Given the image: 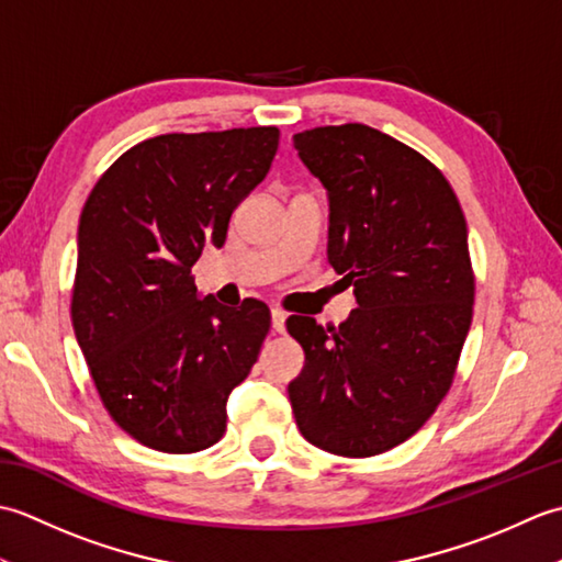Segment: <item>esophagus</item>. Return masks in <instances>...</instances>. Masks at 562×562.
<instances>
[{
  "label": "esophagus",
  "instance_id": "34e87169",
  "mask_svg": "<svg viewBox=\"0 0 562 562\" xmlns=\"http://www.w3.org/2000/svg\"><path fill=\"white\" fill-rule=\"evenodd\" d=\"M270 318H272V330L282 333V330H284V321H288V316H284L282 308L272 306V308H270Z\"/></svg>",
  "mask_w": 562,
  "mask_h": 562
}]
</instances>
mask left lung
Wrapping results in <instances>:
<instances>
[{
  "label": "left lung",
  "mask_w": 562,
  "mask_h": 562,
  "mask_svg": "<svg viewBox=\"0 0 562 562\" xmlns=\"http://www.w3.org/2000/svg\"><path fill=\"white\" fill-rule=\"evenodd\" d=\"M294 149L328 195V262L355 284L338 328L290 316L304 369L290 381L314 447L362 459L415 435L447 396L473 316L469 229L423 154L348 123L304 130Z\"/></svg>",
  "instance_id": "1"
}]
</instances>
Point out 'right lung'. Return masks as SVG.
Returning <instances> with one entry per match:
<instances>
[{"label":"right lung","mask_w":562,"mask_h":562,"mask_svg":"<svg viewBox=\"0 0 562 562\" xmlns=\"http://www.w3.org/2000/svg\"><path fill=\"white\" fill-rule=\"evenodd\" d=\"M278 142V127L145 139L81 210L71 326L103 405L149 449L193 453L220 441L226 401L258 360L270 308L202 296L190 268L205 246H224Z\"/></svg>","instance_id":"add662e5"}]
</instances>
